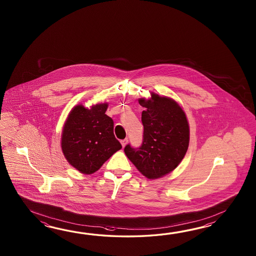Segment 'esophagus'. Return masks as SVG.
Segmentation results:
<instances>
[{
  "label": "esophagus",
  "instance_id": "esophagus-1",
  "mask_svg": "<svg viewBox=\"0 0 256 256\" xmlns=\"http://www.w3.org/2000/svg\"><path fill=\"white\" fill-rule=\"evenodd\" d=\"M127 142H128V139L126 138V139H124V140H122L120 141V144H122V147H124L126 146V144H127Z\"/></svg>",
  "mask_w": 256,
  "mask_h": 256
}]
</instances>
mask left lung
Masks as SVG:
<instances>
[{
    "instance_id": "1",
    "label": "left lung",
    "mask_w": 256,
    "mask_h": 256,
    "mask_svg": "<svg viewBox=\"0 0 256 256\" xmlns=\"http://www.w3.org/2000/svg\"><path fill=\"white\" fill-rule=\"evenodd\" d=\"M144 136L141 146L124 147V152L149 180L173 171L182 161L190 142L185 112L172 98L152 93V100L140 98Z\"/></svg>"
}]
</instances>
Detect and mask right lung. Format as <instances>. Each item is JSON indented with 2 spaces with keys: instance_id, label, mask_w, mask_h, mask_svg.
Returning <instances> with one entry per match:
<instances>
[{
  "instance_id": "obj_1",
  "label": "right lung",
  "mask_w": 256,
  "mask_h": 256,
  "mask_svg": "<svg viewBox=\"0 0 256 256\" xmlns=\"http://www.w3.org/2000/svg\"><path fill=\"white\" fill-rule=\"evenodd\" d=\"M107 108V104L90 110L78 105L66 122L62 151L68 163L83 174L96 172L122 148L114 134V120L105 114Z\"/></svg>"
}]
</instances>
